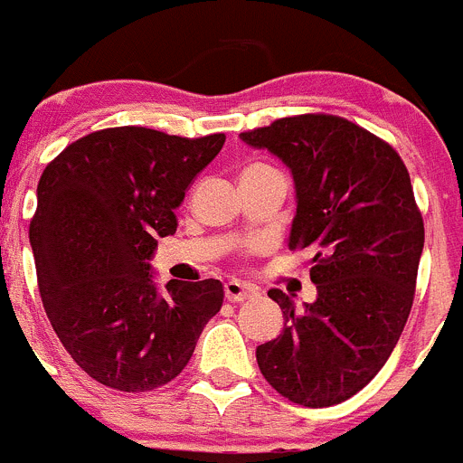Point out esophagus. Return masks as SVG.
<instances>
[{
	"label": "esophagus",
	"instance_id": "1",
	"mask_svg": "<svg viewBox=\"0 0 463 463\" xmlns=\"http://www.w3.org/2000/svg\"><path fill=\"white\" fill-rule=\"evenodd\" d=\"M223 295H226L228 301H244V299H249V297L256 295V288H251L249 283H241V280L232 279V280H226V285H223Z\"/></svg>",
	"mask_w": 463,
	"mask_h": 463
}]
</instances>
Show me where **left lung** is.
<instances>
[{"instance_id":"8db88e82","label":"left lung","mask_w":463,"mask_h":463,"mask_svg":"<svg viewBox=\"0 0 463 463\" xmlns=\"http://www.w3.org/2000/svg\"><path fill=\"white\" fill-rule=\"evenodd\" d=\"M240 139L290 168L288 246L315 253L317 285L304 310L283 290L267 292L285 326L258 345V368L290 402L340 404L383 368L411 313L425 226L409 171L386 141L340 116L280 118Z\"/></svg>"}]
</instances>
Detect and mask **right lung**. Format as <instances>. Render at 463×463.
I'll use <instances>...</instances> for the list:
<instances>
[{"label": "right lung", "instance_id": "1", "mask_svg": "<svg viewBox=\"0 0 463 463\" xmlns=\"http://www.w3.org/2000/svg\"><path fill=\"white\" fill-rule=\"evenodd\" d=\"M223 141L125 125L86 134L43 171L29 223L38 290L52 329L95 382L125 392L164 386L222 308L219 280L159 288L148 260Z\"/></svg>", "mask_w": 463, "mask_h": 463}]
</instances>
